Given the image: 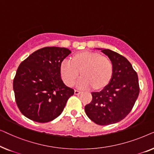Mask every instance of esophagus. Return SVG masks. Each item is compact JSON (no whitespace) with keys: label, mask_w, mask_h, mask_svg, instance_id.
Returning a JSON list of instances; mask_svg holds the SVG:
<instances>
[{"label":"esophagus","mask_w":154,"mask_h":154,"mask_svg":"<svg viewBox=\"0 0 154 154\" xmlns=\"http://www.w3.org/2000/svg\"><path fill=\"white\" fill-rule=\"evenodd\" d=\"M81 93V92L79 91V90H74V94H76V95H79V94H80Z\"/></svg>","instance_id":"esophagus-1"}]
</instances>
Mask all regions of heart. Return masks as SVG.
I'll list each match as a JSON object with an SVG mask.
<instances>
[{
  "instance_id": "1",
  "label": "heart",
  "mask_w": 154,
  "mask_h": 154,
  "mask_svg": "<svg viewBox=\"0 0 154 154\" xmlns=\"http://www.w3.org/2000/svg\"><path fill=\"white\" fill-rule=\"evenodd\" d=\"M60 72L62 81L69 87L74 85L80 72L82 77L78 83L80 89L92 87L94 90L100 91L110 84L113 67L109 58L98 52L83 50L73 54L70 62L61 63Z\"/></svg>"
}]
</instances>
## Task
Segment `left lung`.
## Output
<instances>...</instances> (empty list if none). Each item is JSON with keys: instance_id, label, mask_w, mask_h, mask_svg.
Instances as JSON below:
<instances>
[{"instance_id": "obj_1", "label": "left lung", "mask_w": 154, "mask_h": 154, "mask_svg": "<svg viewBox=\"0 0 154 154\" xmlns=\"http://www.w3.org/2000/svg\"><path fill=\"white\" fill-rule=\"evenodd\" d=\"M101 50L113 67V79L106 88L92 92V100L85 106L86 115L100 125L116 123L131 111L140 93L138 77L125 57L109 49Z\"/></svg>"}]
</instances>
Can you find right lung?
Here are the masks:
<instances>
[{"instance_id": "1", "label": "right lung", "mask_w": 154, "mask_h": 154, "mask_svg": "<svg viewBox=\"0 0 154 154\" xmlns=\"http://www.w3.org/2000/svg\"><path fill=\"white\" fill-rule=\"evenodd\" d=\"M69 49L46 47L33 52L17 70L13 90L17 105L24 116L38 123L58 117L74 90L65 85L60 66Z\"/></svg>"}]
</instances>
